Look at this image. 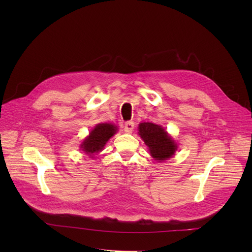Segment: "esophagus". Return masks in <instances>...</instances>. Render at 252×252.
I'll return each instance as SVG.
<instances>
[{"instance_id": "34e87169", "label": "esophagus", "mask_w": 252, "mask_h": 252, "mask_svg": "<svg viewBox=\"0 0 252 252\" xmlns=\"http://www.w3.org/2000/svg\"><path fill=\"white\" fill-rule=\"evenodd\" d=\"M134 127H135V123L134 122H127V123H126V125H125V131L126 133H131V131L134 130Z\"/></svg>"}]
</instances>
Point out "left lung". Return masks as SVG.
I'll return each instance as SVG.
<instances>
[{
	"label": "left lung",
	"mask_w": 252,
	"mask_h": 252,
	"mask_svg": "<svg viewBox=\"0 0 252 252\" xmlns=\"http://www.w3.org/2000/svg\"><path fill=\"white\" fill-rule=\"evenodd\" d=\"M139 135L149 147L150 154L155 160L163 161L171 157L177 150V144L171 139L162 126L153 123L139 125Z\"/></svg>",
	"instance_id": "obj_1"
}]
</instances>
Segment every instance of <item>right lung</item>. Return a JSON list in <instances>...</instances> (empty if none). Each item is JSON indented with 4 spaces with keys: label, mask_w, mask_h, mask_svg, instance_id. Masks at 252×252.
<instances>
[{
    "label": "right lung",
    "mask_w": 252,
    "mask_h": 252,
    "mask_svg": "<svg viewBox=\"0 0 252 252\" xmlns=\"http://www.w3.org/2000/svg\"><path fill=\"white\" fill-rule=\"evenodd\" d=\"M117 131V127L115 125L109 123H103L97 125L93 129L89 137L83 142L81 145L83 151H85L88 155L92 156V154L100 152L107 142Z\"/></svg>",
    "instance_id": "add662e5"
}]
</instances>
